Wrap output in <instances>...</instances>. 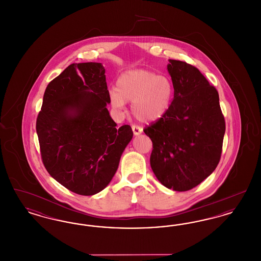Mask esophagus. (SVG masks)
Here are the masks:
<instances>
[{
    "mask_svg": "<svg viewBox=\"0 0 261 261\" xmlns=\"http://www.w3.org/2000/svg\"><path fill=\"white\" fill-rule=\"evenodd\" d=\"M132 130H133V133H134L135 136L140 135L143 132V129L138 125H132Z\"/></svg>",
    "mask_w": 261,
    "mask_h": 261,
    "instance_id": "1",
    "label": "esophagus"
}]
</instances>
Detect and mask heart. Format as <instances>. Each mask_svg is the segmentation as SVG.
I'll use <instances>...</instances> for the list:
<instances>
[{"label": "heart", "mask_w": 261, "mask_h": 261, "mask_svg": "<svg viewBox=\"0 0 261 261\" xmlns=\"http://www.w3.org/2000/svg\"><path fill=\"white\" fill-rule=\"evenodd\" d=\"M173 95L171 81L147 69L125 71L110 93L114 108L121 109L132 101V112L142 122L159 120L168 111Z\"/></svg>", "instance_id": "b5f03b06"}]
</instances>
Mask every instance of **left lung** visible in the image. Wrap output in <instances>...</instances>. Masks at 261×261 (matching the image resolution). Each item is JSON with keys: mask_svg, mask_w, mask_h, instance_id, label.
I'll use <instances>...</instances> for the list:
<instances>
[{"mask_svg": "<svg viewBox=\"0 0 261 261\" xmlns=\"http://www.w3.org/2000/svg\"><path fill=\"white\" fill-rule=\"evenodd\" d=\"M174 98L168 111L144 132L152 142L150 166L163 186L189 191L207 178L219 163L225 119L219 95L199 69L169 60Z\"/></svg>", "mask_w": 261, "mask_h": 261, "instance_id": "1", "label": "left lung"}]
</instances>
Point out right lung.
<instances>
[{"mask_svg":"<svg viewBox=\"0 0 261 261\" xmlns=\"http://www.w3.org/2000/svg\"><path fill=\"white\" fill-rule=\"evenodd\" d=\"M105 73L99 62L70 64L48 84L36 120L45 168L81 196L110 184L133 137L130 125L117 127L107 109Z\"/></svg>","mask_w":261,"mask_h":261,"instance_id":"1","label":"right lung"}]
</instances>
